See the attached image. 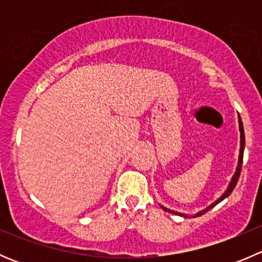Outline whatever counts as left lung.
<instances>
[{"label": "left lung", "instance_id": "1", "mask_svg": "<svg viewBox=\"0 0 262 262\" xmlns=\"http://www.w3.org/2000/svg\"><path fill=\"white\" fill-rule=\"evenodd\" d=\"M238 124H239V132H241V148H239V158H238V166H237L236 173H234L233 179H232L231 184H229L228 189L226 190V192H224V194L222 195V196L219 198V199L216 200V202H214L213 204L210 205V207H208L207 209H204V210H202V212H199V213H198L196 215H195V216L203 215V214H205V213H207L208 210H210V209H212V208L215 207V205L218 204V203H221L222 200H223V199H226V198L228 196V195L231 194L232 191H233V189H234V187H236V185H237V181H238V179H239V175H241L242 162H244V149H245V130H244V124H242L241 116H238ZM162 208H163V207H162ZM163 209H165V210H167V212H171V213L179 214V213H176V212H172V210H168V209H166V208H163ZM180 215H184V214H181V213H180ZM184 216H186V215H184ZM195 216H194V218H195Z\"/></svg>", "mask_w": 262, "mask_h": 262}]
</instances>
